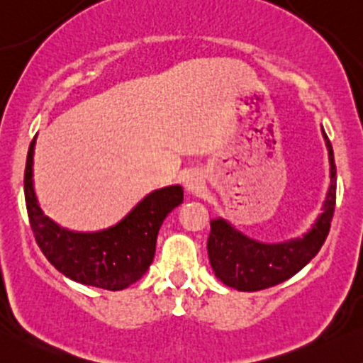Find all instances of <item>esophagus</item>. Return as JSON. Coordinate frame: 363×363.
Here are the masks:
<instances>
[{"label":"esophagus","mask_w":363,"mask_h":363,"mask_svg":"<svg viewBox=\"0 0 363 363\" xmlns=\"http://www.w3.org/2000/svg\"><path fill=\"white\" fill-rule=\"evenodd\" d=\"M183 186H185V190L189 194H199L203 189L202 174L195 169L189 171V173L185 174V178H183Z\"/></svg>","instance_id":"esophagus-1"}]
</instances>
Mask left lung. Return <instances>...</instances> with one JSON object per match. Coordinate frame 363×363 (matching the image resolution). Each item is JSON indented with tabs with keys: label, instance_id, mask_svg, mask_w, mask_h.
<instances>
[{
	"label": "left lung",
	"instance_id": "left-lung-1",
	"mask_svg": "<svg viewBox=\"0 0 363 363\" xmlns=\"http://www.w3.org/2000/svg\"><path fill=\"white\" fill-rule=\"evenodd\" d=\"M329 157V189L320 214L311 230L284 242H260L240 231L225 218L211 219L207 254L216 278L238 291L276 286L302 271L324 245L336 203V164L333 145L323 128Z\"/></svg>",
	"mask_w": 363,
	"mask_h": 363
}]
</instances>
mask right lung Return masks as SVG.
<instances>
[{
	"instance_id": "right-lung-1",
	"label": "right lung",
	"mask_w": 363,
	"mask_h": 363,
	"mask_svg": "<svg viewBox=\"0 0 363 363\" xmlns=\"http://www.w3.org/2000/svg\"><path fill=\"white\" fill-rule=\"evenodd\" d=\"M34 149L27 154L26 203L35 242L61 274L80 284L120 291L149 269L162 221L183 202L180 185L162 186L145 195L116 225L99 231H73L60 226L40 209L34 190Z\"/></svg>"
}]
</instances>
